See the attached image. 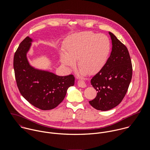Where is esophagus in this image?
<instances>
[{"label":"esophagus","instance_id":"1","mask_svg":"<svg viewBox=\"0 0 150 150\" xmlns=\"http://www.w3.org/2000/svg\"><path fill=\"white\" fill-rule=\"evenodd\" d=\"M77 85L81 88H86V86L85 81L83 80H79L77 81Z\"/></svg>","mask_w":150,"mask_h":150}]
</instances>
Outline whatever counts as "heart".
<instances>
[{
	"label": "heart",
	"instance_id": "heart-1",
	"mask_svg": "<svg viewBox=\"0 0 150 150\" xmlns=\"http://www.w3.org/2000/svg\"><path fill=\"white\" fill-rule=\"evenodd\" d=\"M111 50L109 39L103 34L84 32L71 36L65 45V54L61 53V62L69 68L78 66L82 73L89 74L100 71L106 64Z\"/></svg>",
	"mask_w": 150,
	"mask_h": 150
}]
</instances>
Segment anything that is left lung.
Listing matches in <instances>:
<instances>
[{"mask_svg":"<svg viewBox=\"0 0 150 150\" xmlns=\"http://www.w3.org/2000/svg\"><path fill=\"white\" fill-rule=\"evenodd\" d=\"M108 33L112 45L110 56L91 81L98 93L89 103L101 111L111 110L122 102L132 77V64L128 48L114 34L110 32Z\"/></svg>","mask_w":150,"mask_h":150,"instance_id":"8db88e82","label":"left lung"}]
</instances>
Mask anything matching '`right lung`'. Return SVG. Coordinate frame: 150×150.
Returning <instances> with one entry per match:
<instances>
[{
	"mask_svg": "<svg viewBox=\"0 0 150 150\" xmlns=\"http://www.w3.org/2000/svg\"><path fill=\"white\" fill-rule=\"evenodd\" d=\"M32 41L26 37L15 52L13 66L17 86L22 96L31 105L42 110H51L63 101L68 88L74 86L75 78L73 74L58 76L30 66L26 53Z\"/></svg>",
	"mask_w": 150,
	"mask_h": 150,
	"instance_id": "obj_1",
	"label": "right lung"
}]
</instances>
